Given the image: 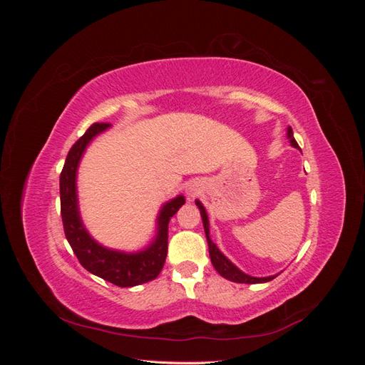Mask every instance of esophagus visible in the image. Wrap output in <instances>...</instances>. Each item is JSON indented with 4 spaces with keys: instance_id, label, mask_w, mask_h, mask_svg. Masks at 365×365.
Listing matches in <instances>:
<instances>
[{
    "instance_id": "esophagus-1",
    "label": "esophagus",
    "mask_w": 365,
    "mask_h": 365,
    "mask_svg": "<svg viewBox=\"0 0 365 365\" xmlns=\"http://www.w3.org/2000/svg\"><path fill=\"white\" fill-rule=\"evenodd\" d=\"M201 184L197 182V181H190L189 184H187V187H185V193H187V196L189 197H195L196 195H200L201 193Z\"/></svg>"
}]
</instances>
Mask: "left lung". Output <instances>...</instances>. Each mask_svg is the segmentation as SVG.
Wrapping results in <instances>:
<instances>
[{
    "instance_id": "1",
    "label": "left lung",
    "mask_w": 365,
    "mask_h": 365,
    "mask_svg": "<svg viewBox=\"0 0 365 365\" xmlns=\"http://www.w3.org/2000/svg\"><path fill=\"white\" fill-rule=\"evenodd\" d=\"M288 138L291 141V145L297 149H300L297 145V141L294 138V132L291 129V126L288 128ZM196 205L197 208H200L201 212V217H202V224H204V231H205V237H207V244H208V252H210V259H212V263L215 269L222 275L224 279L227 280H231L235 283H248V284H254V283H267V282H271L272 279L277 277V275H269V277H252V275H248L245 272H242L236 264L231 263L222 252L219 251V248L213 244V240L210 239V224H208V216H207V212L204 205L196 201Z\"/></svg>"
}]
</instances>
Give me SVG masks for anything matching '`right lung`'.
<instances>
[{"label": "right lung", "mask_w": 365, "mask_h": 365, "mask_svg": "<svg viewBox=\"0 0 365 365\" xmlns=\"http://www.w3.org/2000/svg\"><path fill=\"white\" fill-rule=\"evenodd\" d=\"M111 128L109 123H94L77 140L70 149L63 169L61 172V215L65 237L73 248L76 257L82 267L109 283L120 288H130L158 277L165 256H168V231L169 220L185 204L184 196L180 195L165 202L157 217V236L152 244L137 252H125L106 248L96 242L88 233L79 213L77 204V168L90 141Z\"/></svg>", "instance_id": "add662e5"}]
</instances>
